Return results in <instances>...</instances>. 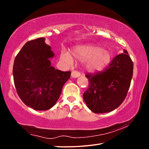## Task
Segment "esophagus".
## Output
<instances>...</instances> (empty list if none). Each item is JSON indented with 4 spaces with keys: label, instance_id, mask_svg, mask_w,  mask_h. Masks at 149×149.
I'll use <instances>...</instances> for the list:
<instances>
[{
    "label": "esophagus",
    "instance_id": "34e87169",
    "mask_svg": "<svg viewBox=\"0 0 149 149\" xmlns=\"http://www.w3.org/2000/svg\"><path fill=\"white\" fill-rule=\"evenodd\" d=\"M80 75H81V73L78 72V71L74 70L72 71V72H71V77H72V78H77V77H79Z\"/></svg>",
    "mask_w": 149,
    "mask_h": 149
}]
</instances>
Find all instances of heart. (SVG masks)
<instances>
[{
  "label": "heart",
  "mask_w": 149,
  "mask_h": 149,
  "mask_svg": "<svg viewBox=\"0 0 149 149\" xmlns=\"http://www.w3.org/2000/svg\"><path fill=\"white\" fill-rule=\"evenodd\" d=\"M72 54L77 59L84 61L85 68L89 72H97L107 67L111 62L112 55L108 49L95 45H79L72 49ZM60 58L68 64L72 63V58L67 51L63 50Z\"/></svg>",
  "instance_id": "obj_1"
}]
</instances>
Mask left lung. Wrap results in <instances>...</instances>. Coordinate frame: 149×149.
Segmentation results:
<instances>
[{
	"mask_svg": "<svg viewBox=\"0 0 149 149\" xmlns=\"http://www.w3.org/2000/svg\"><path fill=\"white\" fill-rule=\"evenodd\" d=\"M133 75V62L128 52L116 56L105 70L87 74L89 87L83 99L93 113H107L118 108L127 95Z\"/></svg>",
	"mask_w": 149,
	"mask_h": 149,
	"instance_id": "8db88e82",
	"label": "left lung"
}]
</instances>
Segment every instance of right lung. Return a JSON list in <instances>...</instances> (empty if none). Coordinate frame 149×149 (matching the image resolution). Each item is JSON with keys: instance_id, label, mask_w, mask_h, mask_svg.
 I'll use <instances>...</instances> for the list:
<instances>
[{"instance_id": "obj_1", "label": "right lung", "mask_w": 149, "mask_h": 149, "mask_svg": "<svg viewBox=\"0 0 149 149\" xmlns=\"http://www.w3.org/2000/svg\"><path fill=\"white\" fill-rule=\"evenodd\" d=\"M54 56L44 38L27 42L15 58L13 74L17 94L25 105L48 110L57 102L70 72L55 69L49 59Z\"/></svg>"}]
</instances>
